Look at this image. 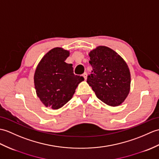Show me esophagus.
Masks as SVG:
<instances>
[{
  "label": "esophagus",
  "instance_id": "1",
  "mask_svg": "<svg viewBox=\"0 0 159 159\" xmlns=\"http://www.w3.org/2000/svg\"><path fill=\"white\" fill-rule=\"evenodd\" d=\"M83 76L84 77V80H86V79H87V72H84V73L83 74Z\"/></svg>",
  "mask_w": 159,
  "mask_h": 159
}]
</instances>
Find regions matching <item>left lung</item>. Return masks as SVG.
Returning a JSON list of instances; mask_svg holds the SVG:
<instances>
[{"mask_svg": "<svg viewBox=\"0 0 159 159\" xmlns=\"http://www.w3.org/2000/svg\"><path fill=\"white\" fill-rule=\"evenodd\" d=\"M93 70L87 83L98 99L111 106H118L130 91L131 75L126 62L114 50L99 46L89 54Z\"/></svg>", "mask_w": 159, "mask_h": 159, "instance_id": "left-lung-1", "label": "left lung"}]
</instances>
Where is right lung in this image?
<instances>
[{
	"label": "right lung",
	"instance_id": "right-lung-1",
	"mask_svg": "<svg viewBox=\"0 0 159 159\" xmlns=\"http://www.w3.org/2000/svg\"><path fill=\"white\" fill-rule=\"evenodd\" d=\"M70 52L60 47L50 50L36 67L34 81L37 96L46 107L57 110L72 99L83 76L73 73L65 60Z\"/></svg>",
	"mask_w": 159,
	"mask_h": 159
}]
</instances>
